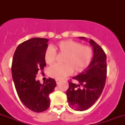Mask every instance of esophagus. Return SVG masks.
Returning a JSON list of instances; mask_svg holds the SVG:
<instances>
[{"label":"esophagus","mask_w":125,"mask_h":125,"mask_svg":"<svg viewBox=\"0 0 125 125\" xmlns=\"http://www.w3.org/2000/svg\"><path fill=\"white\" fill-rule=\"evenodd\" d=\"M56 82L57 84H58V83L60 82V80H58V79H56Z\"/></svg>","instance_id":"esophagus-1"}]
</instances>
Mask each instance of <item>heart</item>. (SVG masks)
I'll use <instances>...</instances> for the list:
<instances>
[{
    "instance_id": "heart-1",
    "label": "heart",
    "mask_w": 125,
    "mask_h": 125,
    "mask_svg": "<svg viewBox=\"0 0 125 125\" xmlns=\"http://www.w3.org/2000/svg\"><path fill=\"white\" fill-rule=\"evenodd\" d=\"M63 54L62 65H54L49 69V76L56 79H62L72 73H79L88 67L93 58V51L91 47L82 45L73 40L59 42L53 47H47L44 58L46 63L52 65L56 60V53Z\"/></svg>"
}]
</instances>
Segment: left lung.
<instances>
[{
    "instance_id": "left-lung-1",
    "label": "left lung",
    "mask_w": 125,
    "mask_h": 125,
    "mask_svg": "<svg viewBox=\"0 0 125 125\" xmlns=\"http://www.w3.org/2000/svg\"><path fill=\"white\" fill-rule=\"evenodd\" d=\"M79 38L89 42L92 46L93 59L85 70L73 77L78 84L69 82L66 95L69 106L71 108L76 111H84L95 104L104 87L107 73L106 55L93 40L88 41L84 37Z\"/></svg>"
}]
</instances>
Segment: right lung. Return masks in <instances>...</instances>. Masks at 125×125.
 <instances>
[{
    "label": "right lung",
    "instance_id": "right-lung-1",
    "mask_svg": "<svg viewBox=\"0 0 125 125\" xmlns=\"http://www.w3.org/2000/svg\"><path fill=\"white\" fill-rule=\"evenodd\" d=\"M49 40L35 38L21 43L13 58L11 73L19 99L30 110L42 112L50 106L49 95L54 90L56 83L49 78L43 84L36 80L39 70L46 65L45 51Z\"/></svg>",
    "mask_w": 125,
    "mask_h": 125
}]
</instances>
